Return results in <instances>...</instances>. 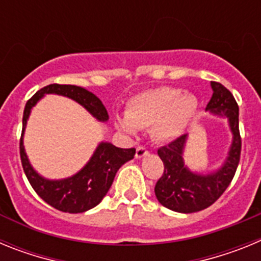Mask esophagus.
<instances>
[{
	"mask_svg": "<svg viewBox=\"0 0 261 261\" xmlns=\"http://www.w3.org/2000/svg\"><path fill=\"white\" fill-rule=\"evenodd\" d=\"M147 154H149V150H147L144 145H140V146H137V149H136V158H142V156L147 155Z\"/></svg>",
	"mask_w": 261,
	"mask_h": 261,
	"instance_id": "1",
	"label": "esophagus"
}]
</instances>
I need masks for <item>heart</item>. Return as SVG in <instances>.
<instances>
[{
  "mask_svg": "<svg viewBox=\"0 0 261 261\" xmlns=\"http://www.w3.org/2000/svg\"><path fill=\"white\" fill-rule=\"evenodd\" d=\"M197 98L176 87H155L133 96L126 105L125 117L117 126L126 133L149 128L155 141L171 142L180 137L197 111Z\"/></svg>",
  "mask_w": 261,
  "mask_h": 261,
  "instance_id": "heart-1",
  "label": "heart"
}]
</instances>
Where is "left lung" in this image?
I'll list each match as a JSON object with an SVG mask.
<instances>
[{"instance_id":"8db88e82","label":"left lung","mask_w":261,"mask_h":261,"mask_svg":"<svg viewBox=\"0 0 261 261\" xmlns=\"http://www.w3.org/2000/svg\"><path fill=\"white\" fill-rule=\"evenodd\" d=\"M211 85L213 95L205 110L227 117L232 132L231 147L222 167L209 175L190 171L183 161L186 135L158 149L165 171L156 181L154 192L163 206L179 213H195L214 204L231 183L241 159L242 138L239 133L238 103L220 82L212 81Z\"/></svg>"}]
</instances>
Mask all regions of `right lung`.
Wrapping results in <instances>:
<instances>
[{
	"mask_svg": "<svg viewBox=\"0 0 261 261\" xmlns=\"http://www.w3.org/2000/svg\"><path fill=\"white\" fill-rule=\"evenodd\" d=\"M44 94H57L73 99L81 106H84L99 121H107V110L98 96L87 91L84 87L74 86V85L52 84L43 87L35 95H32V98L27 100L23 112L19 153L23 171L26 174L31 187L41 199L57 211L65 213H84L102 201L112 186L117 170L135 156L136 149L135 147L121 149L110 142H102L96 147L95 153L93 154L87 165L80 172L61 180L44 179L30 165L23 146V133L31 108L38 103L39 99L44 96Z\"/></svg>",
	"mask_w": 261,
	"mask_h": 261,
	"instance_id": "right-lung-1",
	"label": "right lung"
}]
</instances>
